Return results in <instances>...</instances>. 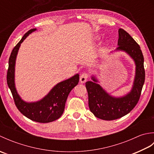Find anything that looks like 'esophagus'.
Returning a JSON list of instances; mask_svg holds the SVG:
<instances>
[{
  "label": "esophagus",
  "instance_id": "obj_1",
  "mask_svg": "<svg viewBox=\"0 0 154 154\" xmlns=\"http://www.w3.org/2000/svg\"><path fill=\"white\" fill-rule=\"evenodd\" d=\"M88 78V74L86 73H83L80 76V82L81 83H85L87 81Z\"/></svg>",
  "mask_w": 154,
  "mask_h": 154
}]
</instances>
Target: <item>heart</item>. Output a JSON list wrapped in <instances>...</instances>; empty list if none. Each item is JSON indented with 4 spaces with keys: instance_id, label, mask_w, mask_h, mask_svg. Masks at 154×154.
<instances>
[{
    "instance_id": "heart-1",
    "label": "heart",
    "mask_w": 154,
    "mask_h": 154,
    "mask_svg": "<svg viewBox=\"0 0 154 154\" xmlns=\"http://www.w3.org/2000/svg\"><path fill=\"white\" fill-rule=\"evenodd\" d=\"M99 39H100V38H99V36H97V37L95 38V39H94V41H95V42L99 41ZM108 45H109V42H108L107 41H106V42H104V43L103 44V46L104 48H105V47H106V46H107Z\"/></svg>"
}]
</instances>
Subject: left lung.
<instances>
[{
    "label": "left lung",
    "mask_w": 154,
    "mask_h": 154,
    "mask_svg": "<svg viewBox=\"0 0 154 154\" xmlns=\"http://www.w3.org/2000/svg\"><path fill=\"white\" fill-rule=\"evenodd\" d=\"M118 45L114 51L125 52L136 65L135 77L130 92L122 97L112 96L98 83L99 81L94 75L91 76L92 81L85 83L91 112L104 120H116L128 114L138 103L145 81L143 56L140 45L122 28L119 30Z\"/></svg>",
    "instance_id": "obj_1"
}]
</instances>
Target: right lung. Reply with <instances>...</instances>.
I'll return each mask as SVG.
<instances>
[{
  "mask_svg": "<svg viewBox=\"0 0 154 154\" xmlns=\"http://www.w3.org/2000/svg\"><path fill=\"white\" fill-rule=\"evenodd\" d=\"M36 28L31 29L26 33L17 45L13 49L8 61L7 84L11 89L17 109L23 115L35 122L48 123L58 119L63 114L65 103L71 91L79 81V75L58 83L46 95L35 102H26L19 95L15 86V65L20 45L24 40Z\"/></svg>",
  "mask_w": 154,
  "mask_h": 154,
  "instance_id": "obj_1",
  "label": "right lung"
}]
</instances>
